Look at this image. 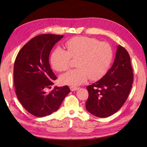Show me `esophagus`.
<instances>
[{"label":"esophagus","instance_id":"esophagus-1","mask_svg":"<svg viewBox=\"0 0 147 147\" xmlns=\"http://www.w3.org/2000/svg\"><path fill=\"white\" fill-rule=\"evenodd\" d=\"M79 88H78V87H75V86H70V90L72 91L78 90H79Z\"/></svg>","mask_w":147,"mask_h":147}]
</instances>
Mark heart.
<instances>
[{
	"instance_id": "heart-1",
	"label": "heart",
	"mask_w": 147,
	"mask_h": 147,
	"mask_svg": "<svg viewBox=\"0 0 147 147\" xmlns=\"http://www.w3.org/2000/svg\"><path fill=\"white\" fill-rule=\"evenodd\" d=\"M65 50L57 48L53 51L50 63L57 72L67 70L71 59H77L76 69L70 70L59 77L63 84L77 86L90 78L96 81L107 72L112 61L113 52L109 43L96 38L75 37L64 43Z\"/></svg>"
}]
</instances>
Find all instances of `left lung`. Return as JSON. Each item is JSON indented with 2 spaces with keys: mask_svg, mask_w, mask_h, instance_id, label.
<instances>
[{
  "mask_svg": "<svg viewBox=\"0 0 147 147\" xmlns=\"http://www.w3.org/2000/svg\"><path fill=\"white\" fill-rule=\"evenodd\" d=\"M133 78L129 55L125 48L118 45L112 67L99 81L86 87L89 94L86 110L100 118L116 113L127 99Z\"/></svg>",
  "mask_w": 147,
  "mask_h": 147,
  "instance_id": "1",
  "label": "left lung"
}]
</instances>
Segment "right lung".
I'll use <instances>...</instances> for the list:
<instances>
[{
    "instance_id": "add662e5",
    "label": "right lung",
    "mask_w": 147,
    "mask_h": 147,
    "mask_svg": "<svg viewBox=\"0 0 147 147\" xmlns=\"http://www.w3.org/2000/svg\"><path fill=\"white\" fill-rule=\"evenodd\" d=\"M64 35L42 34L23 46L14 64L13 77L18 99L23 107L35 117L50 115L59 108L70 92L67 86H55L53 81L57 77L50 67L49 56L53 46Z\"/></svg>"
}]
</instances>
